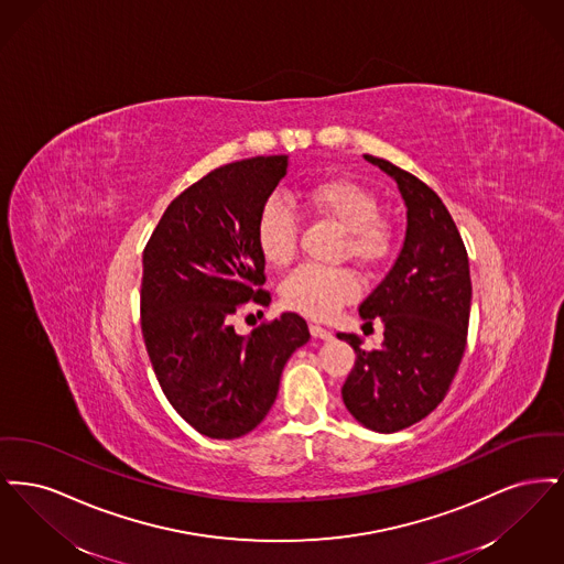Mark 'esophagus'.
Here are the masks:
<instances>
[{
	"label": "esophagus",
	"instance_id": "obj_1",
	"mask_svg": "<svg viewBox=\"0 0 564 564\" xmlns=\"http://www.w3.org/2000/svg\"><path fill=\"white\" fill-rule=\"evenodd\" d=\"M311 334H313V338H322V340H329L334 336L327 327L317 325V323H311Z\"/></svg>",
	"mask_w": 564,
	"mask_h": 564
}]
</instances>
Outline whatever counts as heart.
<instances>
[{"label": "heart", "mask_w": 564, "mask_h": 564, "mask_svg": "<svg viewBox=\"0 0 564 564\" xmlns=\"http://www.w3.org/2000/svg\"><path fill=\"white\" fill-rule=\"evenodd\" d=\"M302 205L317 217L343 228L340 253L361 269H380L395 249L391 224L378 215V198L372 189L347 180L323 177L297 189ZM256 239L262 258L272 267H288L297 247V217L281 198L270 196L262 205ZM359 294L355 272L345 267H300L281 285V302L302 315L323 319Z\"/></svg>", "instance_id": "heart-1"}]
</instances>
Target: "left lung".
Here are the masks:
<instances>
[{
	"label": "left lung",
	"mask_w": 564,
	"mask_h": 564,
	"mask_svg": "<svg viewBox=\"0 0 564 564\" xmlns=\"http://www.w3.org/2000/svg\"><path fill=\"white\" fill-rule=\"evenodd\" d=\"M364 159L395 180L408 226L395 264L359 304L364 325H384L382 347L364 350L359 336L338 334L357 355L343 400L364 427L395 433L433 412L455 378L467 345L471 279L442 198L393 162Z\"/></svg>",
	"instance_id": "obj_1"
}]
</instances>
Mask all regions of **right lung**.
Listing matches in <instances>:
<instances>
[{
    "instance_id": "add662e5",
    "label": "right lung",
    "mask_w": 564,
    "mask_h": 564,
    "mask_svg": "<svg viewBox=\"0 0 564 564\" xmlns=\"http://www.w3.org/2000/svg\"><path fill=\"white\" fill-rule=\"evenodd\" d=\"M285 173L283 154L214 169L166 207L143 249L141 332L154 375L177 414L214 440L264 421L288 359L311 338L295 313L249 336L232 325L242 304L270 302L256 224Z\"/></svg>"
}]
</instances>
